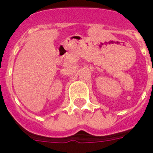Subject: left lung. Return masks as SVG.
<instances>
[{"label": "left lung", "instance_id": "1", "mask_svg": "<svg viewBox=\"0 0 153 153\" xmlns=\"http://www.w3.org/2000/svg\"><path fill=\"white\" fill-rule=\"evenodd\" d=\"M152 71H153V70H152Z\"/></svg>", "mask_w": 153, "mask_h": 153}]
</instances>
